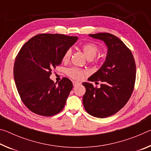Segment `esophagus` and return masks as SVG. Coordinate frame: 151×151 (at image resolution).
I'll use <instances>...</instances> for the list:
<instances>
[{
  "mask_svg": "<svg viewBox=\"0 0 151 151\" xmlns=\"http://www.w3.org/2000/svg\"><path fill=\"white\" fill-rule=\"evenodd\" d=\"M73 85H74V86H77V85H80V83H78V82H77V81H73Z\"/></svg>",
  "mask_w": 151,
  "mask_h": 151,
  "instance_id": "34e87169",
  "label": "esophagus"
}]
</instances>
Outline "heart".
Here are the masks:
<instances>
[{
    "instance_id": "heart-1",
    "label": "heart",
    "mask_w": 151,
    "mask_h": 151,
    "mask_svg": "<svg viewBox=\"0 0 151 151\" xmlns=\"http://www.w3.org/2000/svg\"><path fill=\"white\" fill-rule=\"evenodd\" d=\"M82 49L88 59L93 60V58L95 57L96 55L98 54L99 47L95 43L88 42L82 46ZM71 55H72V49L70 48H68L64 53L63 60L64 62H68L71 57ZM66 73L71 78L81 81L83 80L85 75H88V72L86 70L82 69V68L78 67H71L66 69Z\"/></svg>"
}]
</instances>
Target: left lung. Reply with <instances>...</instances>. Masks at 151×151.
Returning <instances> with one entry per match:
<instances>
[{
    "label": "left lung",
    "instance_id": "left-lung-1",
    "mask_svg": "<svg viewBox=\"0 0 151 151\" xmlns=\"http://www.w3.org/2000/svg\"><path fill=\"white\" fill-rule=\"evenodd\" d=\"M89 36L103 40L108 52L103 66L88 78L103 83L97 88L83 83L86 92L83 103L89 114L106 118L119 112L131 98L136 80V65L131 50L116 36L107 32Z\"/></svg>",
    "mask_w": 151,
    "mask_h": 151
}]
</instances>
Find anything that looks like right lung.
Returning <instances> with one entry per match:
<instances>
[{
    "mask_svg": "<svg viewBox=\"0 0 151 151\" xmlns=\"http://www.w3.org/2000/svg\"><path fill=\"white\" fill-rule=\"evenodd\" d=\"M77 37L59 34H40L20 48L14 65V78L20 99L30 111L50 116L63 109L73 83L63 78L50 80L52 70L60 65L65 51L75 44Z\"/></svg>",
    "mask_w": 151,
    "mask_h": 151,
    "instance_id": "1",
    "label": "right lung"
}]
</instances>
